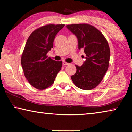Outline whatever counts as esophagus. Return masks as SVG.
<instances>
[{
  "label": "esophagus",
  "instance_id": "34e87169",
  "mask_svg": "<svg viewBox=\"0 0 132 132\" xmlns=\"http://www.w3.org/2000/svg\"><path fill=\"white\" fill-rule=\"evenodd\" d=\"M68 64H69V63H68V62H65V61H63V66L68 65Z\"/></svg>",
  "mask_w": 132,
  "mask_h": 132
}]
</instances>
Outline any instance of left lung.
<instances>
[{
	"label": "left lung",
	"mask_w": 132,
	"mask_h": 132,
	"mask_svg": "<svg viewBox=\"0 0 132 132\" xmlns=\"http://www.w3.org/2000/svg\"><path fill=\"white\" fill-rule=\"evenodd\" d=\"M66 27L77 37L79 50H84L86 59L81 66L76 65L77 70L71 80L78 88L92 90L101 82L108 70L110 58L108 41L90 24H73Z\"/></svg>",
	"instance_id": "1"
}]
</instances>
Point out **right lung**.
<instances>
[{
	"instance_id": "1",
	"label": "right lung",
	"mask_w": 132,
	"mask_h": 132,
	"mask_svg": "<svg viewBox=\"0 0 132 132\" xmlns=\"http://www.w3.org/2000/svg\"><path fill=\"white\" fill-rule=\"evenodd\" d=\"M64 24H47L36 29L26 42L21 57L24 76L31 86L45 90L53 82L61 70L62 61H55L46 55L53 47L56 35Z\"/></svg>"
}]
</instances>
